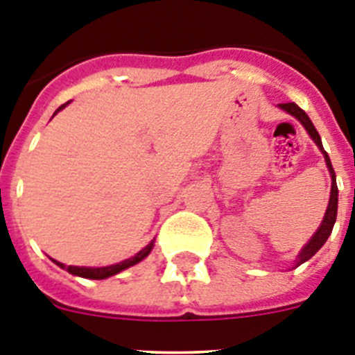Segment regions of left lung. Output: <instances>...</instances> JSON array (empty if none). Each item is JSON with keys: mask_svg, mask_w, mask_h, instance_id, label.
Masks as SVG:
<instances>
[{"mask_svg": "<svg viewBox=\"0 0 355 355\" xmlns=\"http://www.w3.org/2000/svg\"><path fill=\"white\" fill-rule=\"evenodd\" d=\"M279 108H283L284 112H288L290 115H293L295 119H299L300 124L306 128V131L309 133V137L315 140V144L318 146V149L322 150V155H324L325 163H327V167H329V172H331V180H332L331 199H329L327 211H325L324 220H322L320 227L316 229V233L313 234L311 240L307 241L306 247L300 250L299 258H297V266H299V265H302L304 261H307V259H311L313 256H315V254L322 249V245H324L325 241H327V238L331 236L332 227H334V222H336V213H338V184H336V174H334V168H332V163H331V159H329V155L325 153L324 146H322V139H320V135H318V131H316V128L313 126L311 119L307 117L306 112H304L302 108H299V106L295 105V103H283V105H279Z\"/></svg>", "mask_w": 355, "mask_h": 355, "instance_id": "obj_1", "label": "left lung"}]
</instances>
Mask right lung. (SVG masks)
<instances>
[{"label": "right lung", "instance_id": "right-lung-1", "mask_svg": "<svg viewBox=\"0 0 355 355\" xmlns=\"http://www.w3.org/2000/svg\"><path fill=\"white\" fill-rule=\"evenodd\" d=\"M64 106H60V108H58V110H62V108H64ZM58 110H56V112H58ZM56 112H55V114H56ZM153 245H155V240L150 241V243L147 247H144V249L140 250L139 254H135L133 258L124 259V261L117 263V265L99 266V268H92V266H65L64 263H58V261H55V259H53V261H55L56 265L60 266V268H65V270H67L69 274L78 275V277H85V279H106V277H112V275L119 274V272L126 270V268H130V266L137 265V263L142 261L144 258H147L150 250H153Z\"/></svg>", "mask_w": 355, "mask_h": 355}]
</instances>
